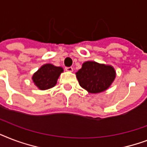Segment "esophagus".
I'll list each match as a JSON object with an SVG mask.
<instances>
[{"label": "esophagus", "instance_id": "1", "mask_svg": "<svg viewBox=\"0 0 147 147\" xmlns=\"http://www.w3.org/2000/svg\"><path fill=\"white\" fill-rule=\"evenodd\" d=\"M65 70L67 71H69V72H71V71H73V68L72 67H65Z\"/></svg>", "mask_w": 147, "mask_h": 147}]
</instances>
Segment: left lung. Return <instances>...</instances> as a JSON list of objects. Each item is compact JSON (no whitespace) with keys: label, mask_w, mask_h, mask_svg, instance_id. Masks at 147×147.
<instances>
[{"label":"left lung","mask_w":147,"mask_h":147,"mask_svg":"<svg viewBox=\"0 0 147 147\" xmlns=\"http://www.w3.org/2000/svg\"><path fill=\"white\" fill-rule=\"evenodd\" d=\"M115 76L116 72L112 66L90 61L83 63L82 69L76 72L81 87L93 94L107 89Z\"/></svg>","instance_id":"obj_1"}]
</instances>
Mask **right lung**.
<instances>
[{
	"label": "right lung",
	"mask_w": 147,
	"mask_h": 147,
	"mask_svg": "<svg viewBox=\"0 0 147 147\" xmlns=\"http://www.w3.org/2000/svg\"><path fill=\"white\" fill-rule=\"evenodd\" d=\"M62 71L63 69L61 67L46 64L33 74L32 78L34 84L40 90H47L55 86L58 78Z\"/></svg>",
	"instance_id": "obj_1"
}]
</instances>
